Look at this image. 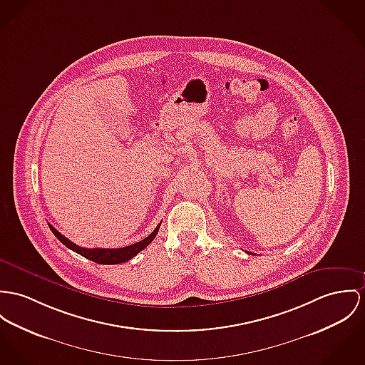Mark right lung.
Returning a JSON list of instances; mask_svg holds the SVG:
<instances>
[{
	"mask_svg": "<svg viewBox=\"0 0 365 365\" xmlns=\"http://www.w3.org/2000/svg\"><path fill=\"white\" fill-rule=\"evenodd\" d=\"M160 225L145 239H143V240L135 243V245H130V246H126V247H120V249H84V247L75 245L69 239H66L63 235H61L53 225L48 224V226L53 230V233L56 235V239L62 245H65L68 249H71V250L83 255L84 258H87L90 261H94L97 264L113 265V264H122L125 261L132 259L136 254H139L143 249H145L155 239V235L158 233Z\"/></svg>",
	"mask_w": 365,
	"mask_h": 365,
	"instance_id": "add662e5",
	"label": "right lung"
}]
</instances>
